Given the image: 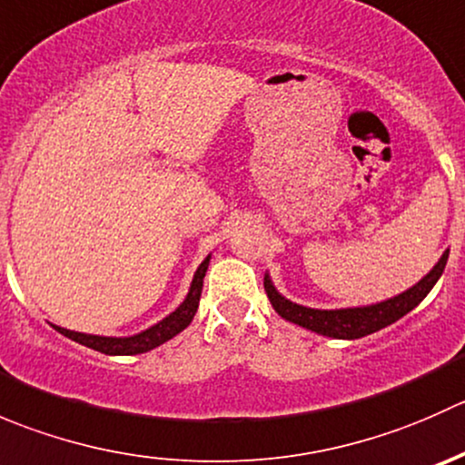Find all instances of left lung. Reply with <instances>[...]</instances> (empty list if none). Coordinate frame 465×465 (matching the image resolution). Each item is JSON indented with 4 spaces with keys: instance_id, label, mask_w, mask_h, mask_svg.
Wrapping results in <instances>:
<instances>
[{
    "instance_id": "8db88e82",
    "label": "left lung",
    "mask_w": 465,
    "mask_h": 465,
    "mask_svg": "<svg viewBox=\"0 0 465 465\" xmlns=\"http://www.w3.org/2000/svg\"><path fill=\"white\" fill-rule=\"evenodd\" d=\"M448 254L450 250H445L443 256H440L432 270H430L419 283L407 288L405 292L384 299V302L369 303V306L335 308V311H322V308L302 306V303H294L290 302V299H285L283 294L274 288V283H272L267 272L265 279H262V285H265V292L272 308H274L283 320L297 323V326L302 328H308V331L323 337H335V340H360V337L371 335V332L380 331V328L391 326L393 322H398L401 317H405L407 312L414 311V308L428 297L430 290H432L436 281L440 279V274H443Z\"/></svg>"
}]
</instances>
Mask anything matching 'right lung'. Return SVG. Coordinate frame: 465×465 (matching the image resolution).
<instances>
[{
    "instance_id": "add662e5",
    "label": "right lung",
    "mask_w": 465,
    "mask_h": 465,
    "mask_svg": "<svg viewBox=\"0 0 465 465\" xmlns=\"http://www.w3.org/2000/svg\"><path fill=\"white\" fill-rule=\"evenodd\" d=\"M211 254L200 262V267L195 270L193 281H191L189 294H186L184 302L175 308L168 317H163L162 322H157L154 326L145 328V331L137 332V335H128V337H105V335H89V332H78V331H69V328L55 326V331L60 335L69 337V340L78 341V344L87 346V349L98 351V353L105 355H139V353H148V351L157 349L162 346L163 341L173 340L177 332L184 331L191 322H193L195 312H198L200 306V294H203V283H204V274L206 267H209Z\"/></svg>"
}]
</instances>
